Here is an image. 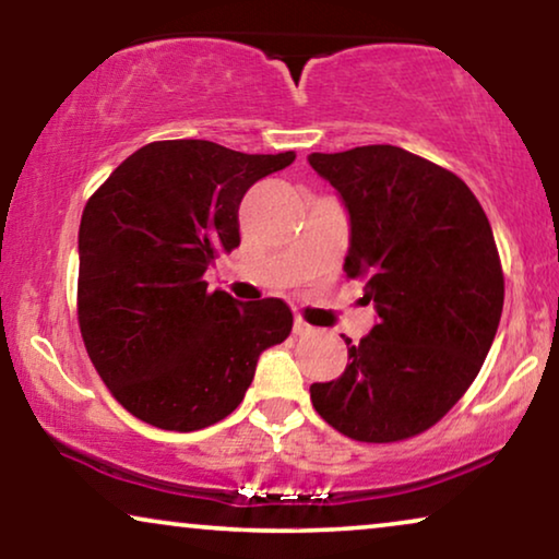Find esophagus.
Returning a JSON list of instances; mask_svg holds the SVG:
<instances>
[{
    "label": "esophagus",
    "instance_id": "esophagus-1",
    "mask_svg": "<svg viewBox=\"0 0 559 559\" xmlns=\"http://www.w3.org/2000/svg\"><path fill=\"white\" fill-rule=\"evenodd\" d=\"M293 331H295V335H300V338H302V335H310L312 331H316V328L305 323L302 318H295V328H293Z\"/></svg>",
    "mask_w": 559,
    "mask_h": 559
}]
</instances>
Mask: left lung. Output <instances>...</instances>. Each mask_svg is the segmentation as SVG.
<instances>
[{
	"instance_id": "obj_1",
	"label": "left lung",
	"mask_w": 559,
	"mask_h": 559,
	"mask_svg": "<svg viewBox=\"0 0 559 559\" xmlns=\"http://www.w3.org/2000/svg\"><path fill=\"white\" fill-rule=\"evenodd\" d=\"M308 163L348 213L343 272L366 282L377 323L346 371L310 386L328 425L361 442L432 427L478 377L503 308L493 231L471 188L445 167L392 144Z\"/></svg>"
}]
</instances>
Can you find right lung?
I'll list each match as a JSON object with an SVG mask.
<instances>
[{
	"label": "right lung",
	"mask_w": 559,
	"mask_h": 559,
	"mask_svg": "<svg viewBox=\"0 0 559 559\" xmlns=\"http://www.w3.org/2000/svg\"><path fill=\"white\" fill-rule=\"evenodd\" d=\"M295 152L243 155L205 140L152 142L88 198L79 228V325L117 402L159 430L193 432L239 407L259 354L293 331L277 297L209 293L239 247V205Z\"/></svg>",
	"instance_id": "right-lung-1"
}]
</instances>
